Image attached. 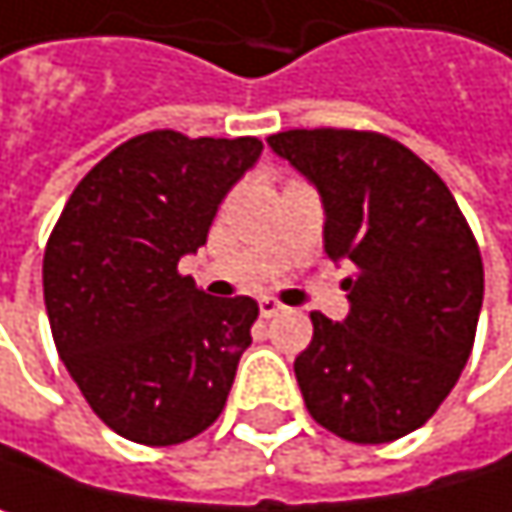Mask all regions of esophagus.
<instances>
[{
	"label": "esophagus",
	"instance_id": "obj_1",
	"mask_svg": "<svg viewBox=\"0 0 512 512\" xmlns=\"http://www.w3.org/2000/svg\"><path fill=\"white\" fill-rule=\"evenodd\" d=\"M258 309H261V318H276L282 312V303L273 300V297H261L258 300Z\"/></svg>",
	"mask_w": 512,
	"mask_h": 512
}]
</instances>
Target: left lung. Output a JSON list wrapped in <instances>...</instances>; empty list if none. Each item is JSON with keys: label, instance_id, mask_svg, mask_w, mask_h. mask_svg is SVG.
Wrapping results in <instances>:
<instances>
[{"label": "left lung", "instance_id": "8db88e82", "mask_svg": "<svg viewBox=\"0 0 512 512\" xmlns=\"http://www.w3.org/2000/svg\"><path fill=\"white\" fill-rule=\"evenodd\" d=\"M321 194L324 251L354 276L348 318L312 312L294 360L309 414L354 444L420 429L456 387L483 306L477 239L444 179L375 131L294 128L267 137Z\"/></svg>", "mask_w": 512, "mask_h": 512}]
</instances>
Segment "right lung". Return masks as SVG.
<instances>
[{"mask_svg": "<svg viewBox=\"0 0 512 512\" xmlns=\"http://www.w3.org/2000/svg\"><path fill=\"white\" fill-rule=\"evenodd\" d=\"M261 152L258 137L137 134L80 179L50 233L44 306L59 360L134 444H182L227 402L258 303L209 297L176 264Z\"/></svg>", "mask_w": 512, "mask_h": 512, "instance_id": "add662e5", "label": "right lung"}]
</instances>
